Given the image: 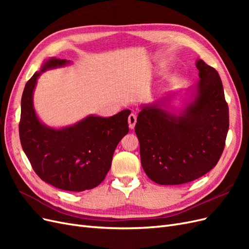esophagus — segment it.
I'll use <instances>...</instances> for the list:
<instances>
[{"label": "esophagus", "instance_id": "1", "mask_svg": "<svg viewBox=\"0 0 249 249\" xmlns=\"http://www.w3.org/2000/svg\"><path fill=\"white\" fill-rule=\"evenodd\" d=\"M137 123V117L135 114H130L129 118H127V124H129V127L130 130H134L135 124Z\"/></svg>", "mask_w": 249, "mask_h": 249}]
</instances>
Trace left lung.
<instances>
[{
  "instance_id": "obj_1",
  "label": "left lung",
  "mask_w": 249,
  "mask_h": 249,
  "mask_svg": "<svg viewBox=\"0 0 249 249\" xmlns=\"http://www.w3.org/2000/svg\"><path fill=\"white\" fill-rule=\"evenodd\" d=\"M195 65L199 81L193 86L140 106L135 132L141 165L157 184L196 179L216 166L223 152L230 124L222 82L201 59Z\"/></svg>"
}]
</instances>
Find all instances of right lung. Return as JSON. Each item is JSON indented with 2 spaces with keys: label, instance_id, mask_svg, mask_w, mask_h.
Returning a JSON list of instances; mask_svg holds the SVG:
<instances>
[{
  "label": "right lung",
  "instance_id": "1",
  "mask_svg": "<svg viewBox=\"0 0 249 249\" xmlns=\"http://www.w3.org/2000/svg\"><path fill=\"white\" fill-rule=\"evenodd\" d=\"M71 64V60L48 58L27 82L21 96L19 138L43 182L61 190L81 192L93 189L106 178L117 144L129 133L131 111L123 110L110 117L91 114L62 127L42 123L33 103L37 80L44 71Z\"/></svg>",
  "mask_w": 249,
  "mask_h": 249
}]
</instances>
